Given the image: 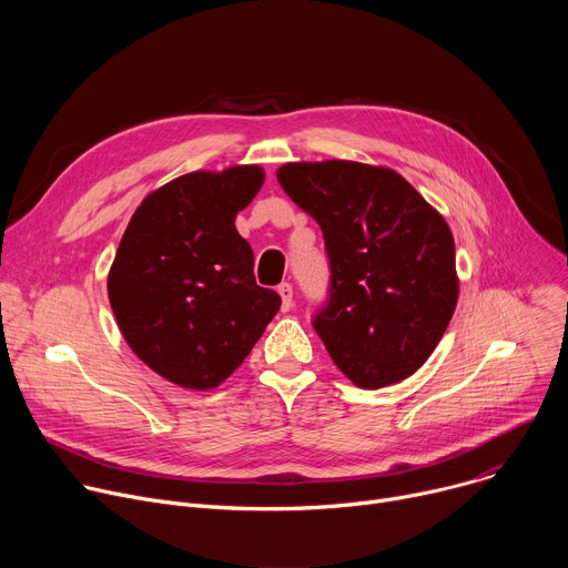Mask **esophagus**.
<instances>
[{"instance_id":"34e87169","label":"esophagus","mask_w":568,"mask_h":568,"mask_svg":"<svg viewBox=\"0 0 568 568\" xmlns=\"http://www.w3.org/2000/svg\"><path fill=\"white\" fill-rule=\"evenodd\" d=\"M278 294L283 298V312H287L292 307V285L290 283H281L278 285Z\"/></svg>"}]
</instances>
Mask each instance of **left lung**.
Listing matches in <instances>:
<instances>
[{"instance_id": "1", "label": "left lung", "mask_w": 568, "mask_h": 568, "mask_svg": "<svg viewBox=\"0 0 568 568\" xmlns=\"http://www.w3.org/2000/svg\"><path fill=\"white\" fill-rule=\"evenodd\" d=\"M278 184L321 226L328 294L312 328L362 388L414 375L445 335L458 298L454 237L397 173L355 164H285Z\"/></svg>"}]
</instances>
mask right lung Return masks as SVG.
<instances>
[{"instance_id":"obj_1","label":"right lung","mask_w":568,"mask_h":568,"mask_svg":"<svg viewBox=\"0 0 568 568\" xmlns=\"http://www.w3.org/2000/svg\"><path fill=\"white\" fill-rule=\"evenodd\" d=\"M263 180L258 166L178 178L141 202L121 237L110 305L136 357L173 384L224 382L281 307L233 224Z\"/></svg>"}]
</instances>
